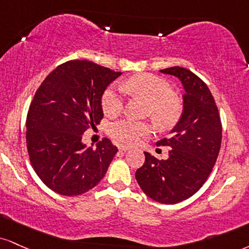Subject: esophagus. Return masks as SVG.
Masks as SVG:
<instances>
[{"label":"esophagus","mask_w":249,"mask_h":249,"mask_svg":"<svg viewBox=\"0 0 249 249\" xmlns=\"http://www.w3.org/2000/svg\"><path fill=\"white\" fill-rule=\"evenodd\" d=\"M130 147H127V146H119V151L121 152H127L130 151Z\"/></svg>","instance_id":"34e87169"}]
</instances>
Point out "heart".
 Masks as SVG:
<instances>
[{
	"instance_id": "obj_1",
	"label": "heart",
	"mask_w": 249,
	"mask_h": 249,
	"mask_svg": "<svg viewBox=\"0 0 249 249\" xmlns=\"http://www.w3.org/2000/svg\"><path fill=\"white\" fill-rule=\"evenodd\" d=\"M122 89L148 102V113L160 126H170L178 119L181 103L172 94V87L166 81L152 74H139L122 85ZM102 109L107 116H117L123 109L122 90L111 86L102 96ZM151 132V125L122 119L109 125L107 133L116 142L122 143L139 142Z\"/></svg>"
}]
</instances>
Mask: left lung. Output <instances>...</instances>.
I'll return each instance as SVG.
<instances>
[{
    "label": "left lung",
    "instance_id": "8db88e82",
    "mask_svg": "<svg viewBox=\"0 0 249 249\" xmlns=\"http://www.w3.org/2000/svg\"><path fill=\"white\" fill-rule=\"evenodd\" d=\"M176 76L184 89L183 111L168 138L157 145L169 146L167 160L145 152V163L136 172L142 190L162 204H176L200 189L212 172L221 143V122L208 86L182 67L161 70Z\"/></svg>",
    "mask_w": 249,
    "mask_h": 249
}]
</instances>
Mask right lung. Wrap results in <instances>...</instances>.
Instances as JSON below:
<instances>
[{
	"label": "right lung",
	"instance_id": "obj_1",
	"mask_svg": "<svg viewBox=\"0 0 249 249\" xmlns=\"http://www.w3.org/2000/svg\"><path fill=\"white\" fill-rule=\"evenodd\" d=\"M121 71L87 61L60 65L43 81L26 117V146L35 172L64 196L89 191L106 175L116 146L104 138L87 147L82 134L103 118L102 96Z\"/></svg>",
	"mask_w": 249,
	"mask_h": 249
}]
</instances>
